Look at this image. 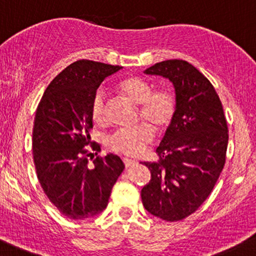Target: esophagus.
Returning a JSON list of instances; mask_svg holds the SVG:
<instances>
[{
  "instance_id": "obj_1",
  "label": "esophagus",
  "mask_w": 256,
  "mask_h": 256,
  "mask_svg": "<svg viewBox=\"0 0 256 256\" xmlns=\"http://www.w3.org/2000/svg\"><path fill=\"white\" fill-rule=\"evenodd\" d=\"M123 162H124L126 168H130V166H133L134 164H136V160L128 159V158H123Z\"/></svg>"
}]
</instances>
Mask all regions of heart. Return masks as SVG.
Masks as SVG:
<instances>
[{"label":"heart","mask_w":256,"mask_h":256,"mask_svg":"<svg viewBox=\"0 0 256 256\" xmlns=\"http://www.w3.org/2000/svg\"><path fill=\"white\" fill-rule=\"evenodd\" d=\"M120 91L139 106L140 118L155 130H162L172 120L176 110L175 97L168 90H152L149 82L136 76L124 78L118 84ZM106 101L102 90L94 92L91 102V117L94 122L104 120ZM152 129L146 124L133 128L117 129L107 138V146L110 150L136 156L143 152L152 140Z\"/></svg>","instance_id":"1"}]
</instances>
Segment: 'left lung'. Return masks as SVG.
I'll return each instance as SVG.
<instances>
[{
	"instance_id": "left-lung-1",
	"label": "left lung",
	"mask_w": 256,
	"mask_h": 256,
	"mask_svg": "<svg viewBox=\"0 0 256 256\" xmlns=\"http://www.w3.org/2000/svg\"><path fill=\"white\" fill-rule=\"evenodd\" d=\"M168 78L176 110L156 152L158 162H142L152 180L140 192L150 214L168 222L186 218L206 201L226 162L228 127L212 84L185 60H165L144 71Z\"/></svg>"
}]
</instances>
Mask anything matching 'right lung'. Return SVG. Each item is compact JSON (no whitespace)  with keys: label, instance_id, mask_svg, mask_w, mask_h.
Masks as SVG:
<instances>
[{"label":"right lung","instance_id":"add662e5","mask_svg":"<svg viewBox=\"0 0 256 256\" xmlns=\"http://www.w3.org/2000/svg\"><path fill=\"white\" fill-rule=\"evenodd\" d=\"M122 66L78 60L49 84L38 104L33 127L36 176L49 201L71 220L100 214L124 170L118 155L96 158L88 166L91 102L107 76Z\"/></svg>","mask_w":256,"mask_h":256}]
</instances>
